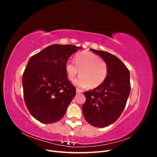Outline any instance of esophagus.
Segmentation results:
<instances>
[{
  "label": "esophagus",
  "mask_w": 157,
  "mask_h": 157,
  "mask_svg": "<svg viewBox=\"0 0 157 157\" xmlns=\"http://www.w3.org/2000/svg\"><path fill=\"white\" fill-rule=\"evenodd\" d=\"M76 92H77V94H80V93L82 92V90H80L78 88H77V89H76Z\"/></svg>",
  "instance_id": "34e87169"
}]
</instances>
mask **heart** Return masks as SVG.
I'll return each instance as SVG.
<instances>
[{"label":"heart","instance_id":"obj_1","mask_svg":"<svg viewBox=\"0 0 157 157\" xmlns=\"http://www.w3.org/2000/svg\"><path fill=\"white\" fill-rule=\"evenodd\" d=\"M65 71L71 81L79 73L80 77L74 81L77 86L86 88L89 86L90 88H96L105 80L108 75V65L96 54L83 51L75 56V63L72 60L67 61Z\"/></svg>","mask_w":157,"mask_h":157}]
</instances>
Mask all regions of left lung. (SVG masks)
<instances>
[{
	"mask_svg": "<svg viewBox=\"0 0 157 157\" xmlns=\"http://www.w3.org/2000/svg\"><path fill=\"white\" fill-rule=\"evenodd\" d=\"M90 50L107 63L108 75L100 86L84 92L86 100L82 109L90 124L103 128L115 122L124 111L130 93V72L115 56L104 51Z\"/></svg>",
	"mask_w": 157,
	"mask_h": 157,
	"instance_id": "left-lung-1",
	"label": "left lung"
}]
</instances>
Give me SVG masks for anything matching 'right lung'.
Masks as SVG:
<instances>
[{
	"label": "right lung",
	"mask_w": 157,
	"mask_h": 157,
	"mask_svg": "<svg viewBox=\"0 0 157 157\" xmlns=\"http://www.w3.org/2000/svg\"><path fill=\"white\" fill-rule=\"evenodd\" d=\"M81 47L52 44L33 56L22 77L23 97L31 115L45 124L59 121L76 94L65 63Z\"/></svg>",
	"instance_id": "right-lung-1"
}]
</instances>
